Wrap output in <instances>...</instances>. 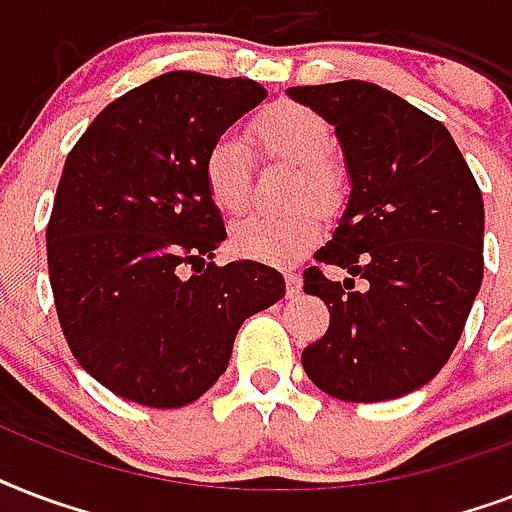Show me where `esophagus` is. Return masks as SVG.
I'll return each instance as SVG.
<instances>
[{
  "label": "esophagus",
  "mask_w": 512,
  "mask_h": 512,
  "mask_svg": "<svg viewBox=\"0 0 512 512\" xmlns=\"http://www.w3.org/2000/svg\"><path fill=\"white\" fill-rule=\"evenodd\" d=\"M285 288H288V296H296L301 291V275L299 272H285Z\"/></svg>",
  "instance_id": "obj_1"
}]
</instances>
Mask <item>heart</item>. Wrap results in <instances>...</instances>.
I'll use <instances>...</instances> for the list:
<instances>
[{"mask_svg":"<svg viewBox=\"0 0 512 512\" xmlns=\"http://www.w3.org/2000/svg\"><path fill=\"white\" fill-rule=\"evenodd\" d=\"M251 133L264 157L301 165L296 200L336 205L342 194V168L334 160V130L326 117L296 101H277L259 112ZM253 152L243 138L224 133L211 144L202 162V181L213 205L224 213H243L251 197ZM323 235L318 208L291 216H248L232 227V248L264 264H291Z\"/></svg>","mask_w":512,"mask_h":512,"instance_id":"obj_1","label":"heart"}]
</instances>
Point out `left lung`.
Listing matches in <instances>:
<instances>
[{
  "mask_svg": "<svg viewBox=\"0 0 512 512\" xmlns=\"http://www.w3.org/2000/svg\"><path fill=\"white\" fill-rule=\"evenodd\" d=\"M288 95L334 125L352 181L334 237L315 253L352 277L334 283L304 269V293L326 301L331 323L301 366L331 398L408 395L446 366L481 288V189L449 130L374 82Z\"/></svg>",
  "mask_w": 512,
  "mask_h": 512,
  "instance_id": "obj_1",
  "label": "left lung"
}]
</instances>
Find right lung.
Returning a JSON list of instances; mask_svg holds the SVG:
<instances>
[{
	"mask_svg": "<svg viewBox=\"0 0 512 512\" xmlns=\"http://www.w3.org/2000/svg\"><path fill=\"white\" fill-rule=\"evenodd\" d=\"M264 98L253 79L168 71L106 106L66 157L47 224L55 312L79 366L120 398L194 403L243 320L285 296L261 261L204 264L227 229L202 162Z\"/></svg>",
	"mask_w": 512,
	"mask_h": 512,
	"instance_id": "1",
	"label": "right lung"
}]
</instances>
